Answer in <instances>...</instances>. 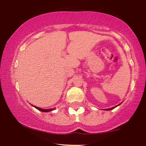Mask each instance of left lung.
Masks as SVG:
<instances>
[{
	"mask_svg": "<svg viewBox=\"0 0 146 146\" xmlns=\"http://www.w3.org/2000/svg\"><path fill=\"white\" fill-rule=\"evenodd\" d=\"M118 105V106H119ZM117 106H115V107H113V108H108V109H106V110H112V109H113V108H115V107H117Z\"/></svg>",
	"mask_w": 146,
	"mask_h": 146,
	"instance_id": "left-lung-1",
	"label": "left lung"
}]
</instances>
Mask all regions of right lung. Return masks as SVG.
<instances>
[{
    "label": "right lung",
    "instance_id": "add662e5",
    "mask_svg": "<svg viewBox=\"0 0 146 146\" xmlns=\"http://www.w3.org/2000/svg\"><path fill=\"white\" fill-rule=\"evenodd\" d=\"M33 106V105H32ZM34 106L35 108H36V109L39 110L40 111H42V112H49V111H52V110H53L55 109L54 108H51V109H42V108H38V107L37 106Z\"/></svg>",
    "mask_w": 146,
    "mask_h": 146
}]
</instances>
